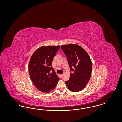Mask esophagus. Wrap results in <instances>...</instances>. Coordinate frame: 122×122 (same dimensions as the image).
<instances>
[{
	"instance_id": "obj_1",
	"label": "esophagus",
	"mask_w": 122,
	"mask_h": 122,
	"mask_svg": "<svg viewBox=\"0 0 122 122\" xmlns=\"http://www.w3.org/2000/svg\"><path fill=\"white\" fill-rule=\"evenodd\" d=\"M60 76H61V77H62L63 76V74H60Z\"/></svg>"
}]
</instances>
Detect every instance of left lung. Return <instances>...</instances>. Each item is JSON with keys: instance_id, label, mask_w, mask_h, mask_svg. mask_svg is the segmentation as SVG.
Segmentation results:
<instances>
[{"instance_id": "8db88e82", "label": "left lung", "mask_w": 122, "mask_h": 122, "mask_svg": "<svg viewBox=\"0 0 122 122\" xmlns=\"http://www.w3.org/2000/svg\"><path fill=\"white\" fill-rule=\"evenodd\" d=\"M67 57L70 69V79L65 81L69 90L72 92L81 91L89 81L92 75V63L89 54L81 46L76 44L61 46Z\"/></svg>"}]
</instances>
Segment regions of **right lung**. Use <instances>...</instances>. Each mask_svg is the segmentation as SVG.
<instances>
[{
  "instance_id": "obj_1",
  "label": "right lung",
  "mask_w": 122,
  "mask_h": 122,
  "mask_svg": "<svg viewBox=\"0 0 122 122\" xmlns=\"http://www.w3.org/2000/svg\"><path fill=\"white\" fill-rule=\"evenodd\" d=\"M59 46L40 47L33 53L30 60L29 75L35 86L41 92H50L56 86L59 80L52 66L53 59ZM51 69L53 71L50 73Z\"/></svg>"
}]
</instances>
